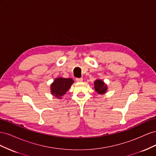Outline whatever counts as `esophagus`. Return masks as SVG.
Wrapping results in <instances>:
<instances>
[{"label": "esophagus", "mask_w": 156, "mask_h": 156, "mask_svg": "<svg viewBox=\"0 0 156 156\" xmlns=\"http://www.w3.org/2000/svg\"><path fill=\"white\" fill-rule=\"evenodd\" d=\"M75 80H76V81L77 82H81L83 81V78H76Z\"/></svg>", "instance_id": "esophagus-1"}]
</instances>
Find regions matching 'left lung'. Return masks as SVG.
Instances as JSON below:
<instances>
[{
  "label": "left lung",
  "instance_id": "left-lung-1",
  "mask_svg": "<svg viewBox=\"0 0 156 156\" xmlns=\"http://www.w3.org/2000/svg\"><path fill=\"white\" fill-rule=\"evenodd\" d=\"M94 88H95V90L99 94L105 93L107 89L106 84L101 80H96L94 82Z\"/></svg>",
  "mask_w": 156,
  "mask_h": 156
}]
</instances>
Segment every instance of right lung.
Masks as SVG:
<instances>
[{"label":"right lung","mask_w":156,"mask_h":156,"mask_svg":"<svg viewBox=\"0 0 156 156\" xmlns=\"http://www.w3.org/2000/svg\"><path fill=\"white\" fill-rule=\"evenodd\" d=\"M73 83V79L71 78L56 79L51 85V94L56 98H61V97L68 92Z\"/></svg>","instance_id":"obj_1"}]
</instances>
